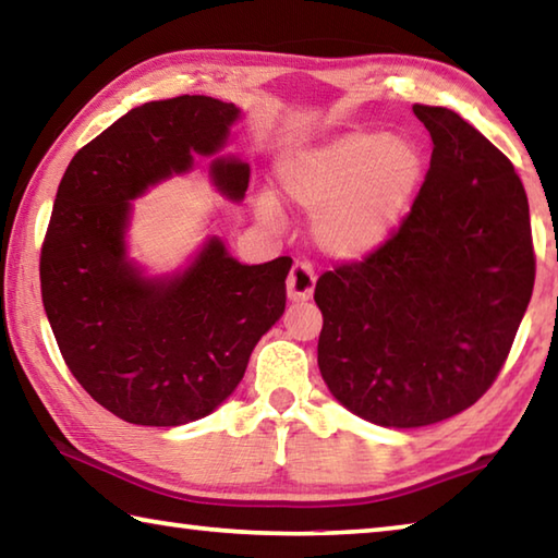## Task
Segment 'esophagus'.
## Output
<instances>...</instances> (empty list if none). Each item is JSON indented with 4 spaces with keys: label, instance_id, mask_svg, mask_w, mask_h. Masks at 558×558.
Wrapping results in <instances>:
<instances>
[{
    "label": "esophagus",
    "instance_id": "1",
    "mask_svg": "<svg viewBox=\"0 0 558 558\" xmlns=\"http://www.w3.org/2000/svg\"><path fill=\"white\" fill-rule=\"evenodd\" d=\"M315 292V270L307 260H295L288 276V298L292 302H305Z\"/></svg>",
    "mask_w": 558,
    "mask_h": 558
}]
</instances>
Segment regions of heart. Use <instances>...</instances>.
I'll use <instances>...</instances> for the list:
<instances>
[{
    "label": "heart",
    "instance_id": "heart-1",
    "mask_svg": "<svg viewBox=\"0 0 558 558\" xmlns=\"http://www.w3.org/2000/svg\"><path fill=\"white\" fill-rule=\"evenodd\" d=\"M426 177V155L409 135L354 130L280 159L282 199L313 216L319 248L342 260L379 251L409 214ZM258 216L278 221V204L260 196Z\"/></svg>",
    "mask_w": 558,
    "mask_h": 558
}]
</instances>
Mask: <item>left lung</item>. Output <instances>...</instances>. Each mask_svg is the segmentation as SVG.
<instances>
[{"instance_id": "obj_1", "label": "left lung", "mask_w": 558, "mask_h": 558, "mask_svg": "<svg viewBox=\"0 0 558 558\" xmlns=\"http://www.w3.org/2000/svg\"><path fill=\"white\" fill-rule=\"evenodd\" d=\"M433 140L411 214L379 251L319 276L317 364L362 418L418 428L495 384L532 300L536 256L514 167L458 112L413 106Z\"/></svg>"}]
</instances>
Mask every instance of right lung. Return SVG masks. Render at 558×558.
I'll return each mask as SVG.
<instances>
[{
  "label": "right lung",
  "mask_w": 558,
  "mask_h": 558,
  "mask_svg": "<svg viewBox=\"0 0 558 558\" xmlns=\"http://www.w3.org/2000/svg\"><path fill=\"white\" fill-rule=\"evenodd\" d=\"M233 102H145L81 147L56 192L39 276L44 310L71 374L102 409L135 426L204 418L243 379L258 339L286 310L290 258L241 266L211 239L182 276L145 280L125 260L130 199L223 145ZM231 199L251 169L216 159Z\"/></svg>",
  "instance_id": "obj_1"
}]
</instances>
